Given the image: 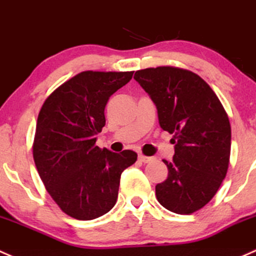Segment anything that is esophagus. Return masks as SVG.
<instances>
[{
  "label": "esophagus",
  "instance_id": "34e87169",
  "mask_svg": "<svg viewBox=\"0 0 256 256\" xmlns=\"http://www.w3.org/2000/svg\"><path fill=\"white\" fill-rule=\"evenodd\" d=\"M138 160H141V162H144V163H150V162H152V160H154V158H153V157H147V156H144V154H138Z\"/></svg>",
  "mask_w": 256,
  "mask_h": 256
}]
</instances>
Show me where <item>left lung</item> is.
<instances>
[{
    "mask_svg": "<svg viewBox=\"0 0 256 256\" xmlns=\"http://www.w3.org/2000/svg\"><path fill=\"white\" fill-rule=\"evenodd\" d=\"M134 78L157 108L160 128L174 135L173 160H163L168 178L156 185L158 202L174 214H192L214 198L227 174V112L211 87L192 71L163 66L140 70Z\"/></svg>",
    "mask_w": 256,
    "mask_h": 256,
    "instance_id": "1",
    "label": "left lung"
}]
</instances>
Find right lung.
I'll list each match as a JSON object with an SVG mask.
<instances>
[{
	"mask_svg": "<svg viewBox=\"0 0 256 256\" xmlns=\"http://www.w3.org/2000/svg\"><path fill=\"white\" fill-rule=\"evenodd\" d=\"M134 72L84 71L50 94L36 121L33 157L48 192L64 214L90 220L116 204L121 173L137 153L96 146L104 109Z\"/></svg>",
	"mask_w": 256,
	"mask_h": 256,
	"instance_id": "1",
	"label": "right lung"
}]
</instances>
